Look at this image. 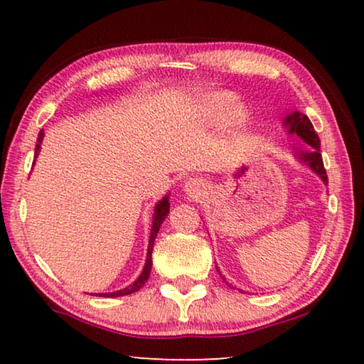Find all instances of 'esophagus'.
Returning a JSON list of instances; mask_svg holds the SVG:
<instances>
[{"mask_svg":"<svg viewBox=\"0 0 364 364\" xmlns=\"http://www.w3.org/2000/svg\"><path fill=\"white\" fill-rule=\"evenodd\" d=\"M202 186H204V184H202L200 181H197L196 178H191L189 181L184 183V189H186L189 194H197L200 191Z\"/></svg>","mask_w":364,"mask_h":364,"instance_id":"1","label":"esophagus"}]
</instances>
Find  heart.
<instances>
[{
    "mask_svg": "<svg viewBox=\"0 0 364 364\" xmlns=\"http://www.w3.org/2000/svg\"><path fill=\"white\" fill-rule=\"evenodd\" d=\"M202 112L210 119H218L226 114L232 125H242L249 117L247 107L241 102H236V97L226 91H215L207 95L202 101Z\"/></svg>",
    "mask_w": 364,
    "mask_h": 364,
    "instance_id": "obj_1",
    "label": "heart"
}]
</instances>
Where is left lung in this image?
Segmentation results:
<instances>
[{"label":"left lung","mask_w":364,"mask_h":364,"mask_svg":"<svg viewBox=\"0 0 364 364\" xmlns=\"http://www.w3.org/2000/svg\"><path fill=\"white\" fill-rule=\"evenodd\" d=\"M286 123L289 127H291V132L292 133H297L299 136L305 141L308 146L313 147L311 152H300L299 156L300 159L310 165V168L321 176V180L324 183H328V175H326V168H324V164H323V157H321V152H319V138L315 132V128H313L310 119H308L306 115L300 114V112H294L292 115H289L286 119ZM218 269V268H217ZM220 273V271H218ZM221 274V273H220ZM223 281L226 282L225 276H221ZM228 284V282H226Z\"/></svg>","instance_id":"8db88e82"}]
</instances>
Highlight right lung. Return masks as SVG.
<instances>
[{"label": "right lung", "instance_id": "add662e5", "mask_svg": "<svg viewBox=\"0 0 364 364\" xmlns=\"http://www.w3.org/2000/svg\"><path fill=\"white\" fill-rule=\"evenodd\" d=\"M43 141V130L38 134V144L35 147V157L38 156V151H40V144ZM170 212V202H168V196L164 197L162 200L159 202L157 207H156V213H154V221H152V230H151V239H149V247H147V258H146V264H144V269L143 273L139 274V278L133 282L132 286H128L125 289H122V291H117V292H110V294H100L104 295V297H122V295H128V294H133L139 291L141 287L146 284V281L149 279V274H151V268H152V247H154V241H156L157 237V232L160 230V225H162V221L165 220Z\"/></svg>", "mask_w": 364, "mask_h": 364}]
</instances>
